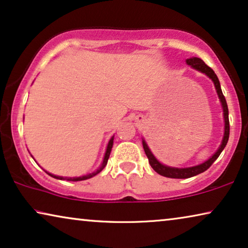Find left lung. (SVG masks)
<instances>
[{"label":"left lung","instance_id":"obj_1","mask_svg":"<svg viewBox=\"0 0 248 248\" xmlns=\"http://www.w3.org/2000/svg\"><path fill=\"white\" fill-rule=\"evenodd\" d=\"M186 63H187L188 65H191L193 69H195V70L200 71V72L206 74V76H208L210 79L213 81V83H215L217 93H218V97H219L220 103H221V106H222V109H223V120H225V133H223V139H222L221 144H220L219 149L215 152V155H213L211 158L208 159V160L204 161L201 165L193 166V167H187V168H175V167H169V166L162 165L161 162H159L157 160V158H155V155H152L151 150L148 147L147 142H145L144 140H142V144H143L144 152H145V155H147V157L149 159V164L151 165V167L154 168V170L155 172H158L159 175L165 176V177H169V178H189V177H193V176L201 174V172H203V171H205L206 169H208L210 166H211L213 162L217 160V158L219 157L223 149H225L227 142H228V139H229L228 106H227L226 98H225V96H223V93L221 91V87H220V82H219L218 77H217L215 71H213L210 66L206 65V64L203 62L201 59H199V57H191V59H187V60H186Z\"/></svg>","mask_w":248,"mask_h":248}]
</instances>
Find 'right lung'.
<instances>
[{
    "instance_id": "right-lung-1",
    "label": "right lung",
    "mask_w": 248,
    "mask_h": 248,
    "mask_svg": "<svg viewBox=\"0 0 248 248\" xmlns=\"http://www.w3.org/2000/svg\"><path fill=\"white\" fill-rule=\"evenodd\" d=\"M113 143H114V137L110 138L109 142H108V145H107V149H106V152H105V157H104V160H103V164L99 168L97 169L96 171L91 172V174H88V175H84V176H81V177H61V176H56V175H53V174H49V172H47L49 176H52L54 178H57V179H66V181H72V182H78V181H84V179H89L91 177H93V176H96L97 174H99V172L103 170L105 168V166L107 165V161H108V158H109V155H110V151H111V148H113Z\"/></svg>"
}]
</instances>
